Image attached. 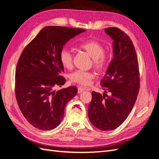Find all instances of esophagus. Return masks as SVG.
<instances>
[{"label": "esophagus", "instance_id": "obj_1", "mask_svg": "<svg viewBox=\"0 0 159 159\" xmlns=\"http://www.w3.org/2000/svg\"><path fill=\"white\" fill-rule=\"evenodd\" d=\"M89 89L88 88H84V87H81V86H80V87L78 88V93H81L82 91H85V90H89Z\"/></svg>", "mask_w": 159, "mask_h": 159}]
</instances>
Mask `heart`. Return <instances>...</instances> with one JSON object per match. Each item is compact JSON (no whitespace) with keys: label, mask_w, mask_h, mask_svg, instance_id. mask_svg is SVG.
I'll list each match as a JSON object with an SVG mask.
<instances>
[{"label":"heart","mask_w":159,"mask_h":159,"mask_svg":"<svg viewBox=\"0 0 159 159\" xmlns=\"http://www.w3.org/2000/svg\"><path fill=\"white\" fill-rule=\"evenodd\" d=\"M80 48L87 52L93 58L94 68L102 71L105 70L108 65V56L104 52V47L97 40H88L80 43ZM60 63L65 68L70 69L73 66V56L70 50L66 48L62 49L59 54ZM94 78V74L91 71L84 70H77L70 75V80L79 84L87 85Z\"/></svg>","instance_id":"obj_1"}]
</instances>
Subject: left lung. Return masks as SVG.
Returning a JSON list of instances; mask_svg holds the SVG:
<instances>
[{"instance_id":"left-lung-1","label":"left lung","mask_w":159,"mask_h":159,"mask_svg":"<svg viewBox=\"0 0 159 159\" xmlns=\"http://www.w3.org/2000/svg\"><path fill=\"white\" fill-rule=\"evenodd\" d=\"M105 32L113 40V58L101 80V85L106 88H103L105 93L93 91L88 109L93 125L109 131L121 125L131 113L139 93L140 78L131 40L117 28H105Z\"/></svg>"}]
</instances>
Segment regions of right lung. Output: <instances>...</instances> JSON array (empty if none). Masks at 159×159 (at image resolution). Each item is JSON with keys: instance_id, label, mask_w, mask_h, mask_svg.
I'll list each match as a JSON object with an SVG mask.
<instances>
[{"instance_id": "obj_1", "label": "right lung", "mask_w": 159, "mask_h": 159, "mask_svg": "<svg viewBox=\"0 0 159 159\" xmlns=\"http://www.w3.org/2000/svg\"><path fill=\"white\" fill-rule=\"evenodd\" d=\"M85 30L50 26L43 28L22 51L15 74V94L24 117L33 127L42 131L60 124L64 109L78 93L74 85L55 91L66 80L60 51L71 38Z\"/></svg>"}]
</instances>
